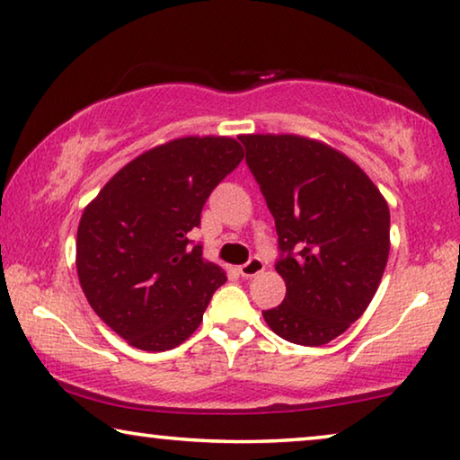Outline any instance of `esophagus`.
<instances>
[{
	"mask_svg": "<svg viewBox=\"0 0 460 460\" xmlns=\"http://www.w3.org/2000/svg\"><path fill=\"white\" fill-rule=\"evenodd\" d=\"M263 270H265V263L259 257H252L249 263L238 267V271L243 278H254V275H259Z\"/></svg>",
	"mask_w": 460,
	"mask_h": 460,
	"instance_id": "esophagus-1",
	"label": "esophagus"
}]
</instances>
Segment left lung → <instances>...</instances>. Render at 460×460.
I'll return each instance as SVG.
<instances>
[{
  "label": "left lung",
  "instance_id": "left-lung-1",
  "mask_svg": "<svg viewBox=\"0 0 460 460\" xmlns=\"http://www.w3.org/2000/svg\"><path fill=\"white\" fill-rule=\"evenodd\" d=\"M246 164L275 217L286 281L279 306L263 310L286 341H333L368 308L391 251L386 199L356 162L294 133L238 136Z\"/></svg>",
  "mask_w": 460,
  "mask_h": 460
}]
</instances>
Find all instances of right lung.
<instances>
[{
  "label": "right lung",
  "mask_w": 460,
  "mask_h": 460,
  "mask_svg": "<svg viewBox=\"0 0 460 460\" xmlns=\"http://www.w3.org/2000/svg\"><path fill=\"white\" fill-rule=\"evenodd\" d=\"M244 158L226 136H189L139 154L84 208L75 238L82 292L133 348L166 351L195 333L226 281L189 249L203 203Z\"/></svg>",
  "instance_id": "1"
}]
</instances>
